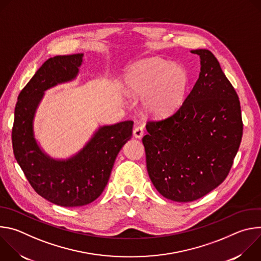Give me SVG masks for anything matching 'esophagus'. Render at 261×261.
<instances>
[{"label":"esophagus","instance_id":"34e87169","mask_svg":"<svg viewBox=\"0 0 261 261\" xmlns=\"http://www.w3.org/2000/svg\"><path fill=\"white\" fill-rule=\"evenodd\" d=\"M143 133H144V128H143V126H136V127L134 128V130H133V135H134V137H136V138H141L142 135H143Z\"/></svg>","mask_w":261,"mask_h":261}]
</instances>
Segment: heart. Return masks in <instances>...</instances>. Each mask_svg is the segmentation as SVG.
<instances>
[{
    "label": "heart",
    "mask_w": 261,
    "mask_h": 261,
    "mask_svg": "<svg viewBox=\"0 0 261 261\" xmlns=\"http://www.w3.org/2000/svg\"><path fill=\"white\" fill-rule=\"evenodd\" d=\"M187 85L182 68L156 58L138 62L126 77L127 92L143 98L145 109L156 117L174 113L184 101Z\"/></svg>",
    "instance_id": "heart-1"
}]
</instances>
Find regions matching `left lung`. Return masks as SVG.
Listing matches in <instances>:
<instances>
[{"instance_id": "obj_1", "label": "left lung", "mask_w": 261, "mask_h": 261, "mask_svg": "<svg viewBox=\"0 0 261 261\" xmlns=\"http://www.w3.org/2000/svg\"><path fill=\"white\" fill-rule=\"evenodd\" d=\"M200 73L181 106L166 119L146 123L142 142L146 168L159 193L188 202L217 188L226 178L243 136L239 96L207 49Z\"/></svg>"}]
</instances>
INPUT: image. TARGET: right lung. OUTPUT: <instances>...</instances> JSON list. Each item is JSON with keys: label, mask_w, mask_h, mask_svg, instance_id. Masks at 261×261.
I'll return each mask as SVG.
<instances>
[{"label": "right lung", "mask_w": 261, "mask_h": 261, "mask_svg": "<svg viewBox=\"0 0 261 261\" xmlns=\"http://www.w3.org/2000/svg\"><path fill=\"white\" fill-rule=\"evenodd\" d=\"M84 54L46 60L18 95L12 127L14 157L33 189L61 206H82L97 199L115 160L132 137L133 121L101 127L76 155L66 161L46 156L33 134V119L44 91L77 75Z\"/></svg>", "instance_id": "1"}]
</instances>
